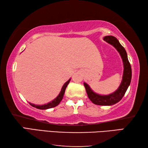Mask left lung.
<instances>
[{"instance_id": "obj_1", "label": "left lung", "mask_w": 148, "mask_h": 148, "mask_svg": "<svg viewBox=\"0 0 148 148\" xmlns=\"http://www.w3.org/2000/svg\"><path fill=\"white\" fill-rule=\"evenodd\" d=\"M104 41L112 45L116 48L121 56L124 65V72L123 75V79L121 84L117 91L113 93L108 95H100L96 94L92 91L90 87L87 84L84 83V86L86 87L87 94L89 99L95 104L101 105V106H110L117 103L121 101L123 97L125 94L128 87L131 84L132 77V70L131 64L128 60L127 52L123 47L119 43L118 40L116 37L112 36H107L104 38Z\"/></svg>"}]
</instances>
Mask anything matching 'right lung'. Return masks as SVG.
Segmentation results:
<instances>
[{
  "label": "right lung",
  "mask_w": 148,
  "mask_h": 148,
  "mask_svg": "<svg viewBox=\"0 0 148 148\" xmlns=\"http://www.w3.org/2000/svg\"><path fill=\"white\" fill-rule=\"evenodd\" d=\"M70 81H71V79H69L68 81H67L66 83L64 84V86H62V89H61V92H60L59 95L57 96V98L55 99L53 101H52L51 102H49V103H47L46 104H44V105H35V104H31V103H30V104H31L32 106H33L34 108H38L40 110H46V109L51 108L57 106V105H58L60 102H61L62 98H63V96H64V94L65 92V89H66V87H67V86H68V84H69Z\"/></svg>",
  "instance_id": "1"
}]
</instances>
